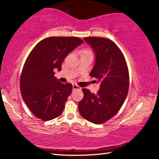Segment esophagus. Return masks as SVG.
I'll list each match as a JSON object with an SVG mask.
<instances>
[{"label":"esophagus","mask_w":159,"mask_h":159,"mask_svg":"<svg viewBox=\"0 0 159 159\" xmlns=\"http://www.w3.org/2000/svg\"><path fill=\"white\" fill-rule=\"evenodd\" d=\"M80 89H81V88L79 87V86H77V85L75 84L73 85V90H80Z\"/></svg>","instance_id":"1"}]
</instances>
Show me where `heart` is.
<instances>
[{
	"mask_svg": "<svg viewBox=\"0 0 159 159\" xmlns=\"http://www.w3.org/2000/svg\"><path fill=\"white\" fill-rule=\"evenodd\" d=\"M82 54H91V55H92V52L91 51H90L89 49H84L82 51Z\"/></svg>",
	"mask_w": 159,
	"mask_h": 159,
	"instance_id": "1",
	"label": "heart"
}]
</instances>
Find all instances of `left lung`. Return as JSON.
Returning a JSON list of instances; mask_svg holds the SVG:
<instances>
[{"label":"left lung","instance_id":"1","mask_svg":"<svg viewBox=\"0 0 159 159\" xmlns=\"http://www.w3.org/2000/svg\"><path fill=\"white\" fill-rule=\"evenodd\" d=\"M95 54V64L90 73L100 84L96 94L83 89L84 98L79 103L83 118L101 124L120 110L126 98L129 86V69L124 56L112 41L99 37L84 38Z\"/></svg>","mask_w":159,"mask_h":159}]
</instances>
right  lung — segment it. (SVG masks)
<instances>
[{"label": "right lung", "mask_w": 159, "mask_h": 159, "mask_svg": "<svg viewBox=\"0 0 159 159\" xmlns=\"http://www.w3.org/2000/svg\"><path fill=\"white\" fill-rule=\"evenodd\" d=\"M83 42L77 37H48L28 56L20 89L23 101L37 118L49 120L62 113L73 86L59 81L54 76V70L60 71L64 58Z\"/></svg>", "instance_id": "1"}]
</instances>
